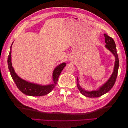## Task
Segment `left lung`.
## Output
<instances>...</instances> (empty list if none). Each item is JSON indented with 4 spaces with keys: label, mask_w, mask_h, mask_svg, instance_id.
<instances>
[{
    "label": "left lung",
    "mask_w": 128,
    "mask_h": 128,
    "mask_svg": "<svg viewBox=\"0 0 128 128\" xmlns=\"http://www.w3.org/2000/svg\"><path fill=\"white\" fill-rule=\"evenodd\" d=\"M104 40L106 45L105 48L113 54L115 56V64L113 72L110 76V78L106 82L104 83L102 86H100L98 89L96 90L87 91L80 86L78 77H77V87H78L80 92L83 96L88 98H98L101 96L106 93L109 92L111 88L113 87L117 78L118 68H119V60L117 53L116 47L115 42L113 38L108 36L107 34H104Z\"/></svg>",
    "instance_id": "obj_1"
}]
</instances>
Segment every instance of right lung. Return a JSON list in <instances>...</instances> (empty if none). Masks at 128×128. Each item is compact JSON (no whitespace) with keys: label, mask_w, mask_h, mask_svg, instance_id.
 Masks as SVG:
<instances>
[{"label":"right lung","mask_w":128,"mask_h":128,"mask_svg":"<svg viewBox=\"0 0 128 128\" xmlns=\"http://www.w3.org/2000/svg\"><path fill=\"white\" fill-rule=\"evenodd\" d=\"M12 44L10 48V52L8 58V69L10 73V75L12 77L14 82L16 84L17 87L23 94L27 96H43L48 94L51 92L53 88H55L57 84L58 78L60 75L61 72L63 70L64 68L66 66V64L64 62L61 64L54 69L52 75V83L45 85L36 84L34 83H31L28 81L20 78L15 72L14 68L12 66Z\"/></svg>","instance_id":"add662e5"}]
</instances>
